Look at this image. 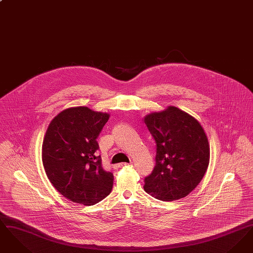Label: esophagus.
<instances>
[{
	"instance_id": "1",
	"label": "esophagus",
	"mask_w": 253,
	"mask_h": 253,
	"mask_svg": "<svg viewBox=\"0 0 253 253\" xmlns=\"http://www.w3.org/2000/svg\"><path fill=\"white\" fill-rule=\"evenodd\" d=\"M128 165H129V163H120V164H117L115 166V168H121V167H125V166H128Z\"/></svg>"
}]
</instances>
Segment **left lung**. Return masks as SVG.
<instances>
[{
  "label": "left lung",
  "instance_id": "1",
  "mask_svg": "<svg viewBox=\"0 0 253 253\" xmlns=\"http://www.w3.org/2000/svg\"><path fill=\"white\" fill-rule=\"evenodd\" d=\"M157 144L156 165L144 190L162 201L187 196L202 180L210 161L204 129L191 115L174 106L144 118Z\"/></svg>",
  "mask_w": 253,
  "mask_h": 253
}]
</instances>
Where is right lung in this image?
<instances>
[{
  "instance_id": "1",
  "label": "right lung",
  "mask_w": 253,
  "mask_h": 253,
  "mask_svg": "<svg viewBox=\"0 0 253 253\" xmlns=\"http://www.w3.org/2000/svg\"><path fill=\"white\" fill-rule=\"evenodd\" d=\"M109 114L88 107L63 110L49 124L42 164L55 189L74 203L93 206L108 196L114 175L101 166L96 138Z\"/></svg>"
}]
</instances>
